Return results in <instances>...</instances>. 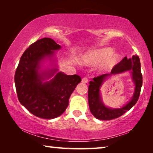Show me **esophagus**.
Wrapping results in <instances>:
<instances>
[{
  "mask_svg": "<svg viewBox=\"0 0 153 153\" xmlns=\"http://www.w3.org/2000/svg\"><path fill=\"white\" fill-rule=\"evenodd\" d=\"M88 82V77H84L82 79V82L84 83V84H86Z\"/></svg>",
  "mask_w": 153,
  "mask_h": 153,
  "instance_id": "esophagus-1",
  "label": "esophagus"
}]
</instances>
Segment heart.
I'll return each mask as SVG.
<instances>
[{
	"label": "heart",
	"instance_id": "obj_1",
	"mask_svg": "<svg viewBox=\"0 0 153 153\" xmlns=\"http://www.w3.org/2000/svg\"><path fill=\"white\" fill-rule=\"evenodd\" d=\"M113 50L110 47L95 49L85 53L82 57V63L84 65H97L102 62L105 68H111L116 65L120 60L117 53H113Z\"/></svg>",
	"mask_w": 153,
	"mask_h": 153
}]
</instances>
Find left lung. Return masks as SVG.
<instances>
[{"label":"left lung","instance_id":"obj_1","mask_svg":"<svg viewBox=\"0 0 153 153\" xmlns=\"http://www.w3.org/2000/svg\"><path fill=\"white\" fill-rule=\"evenodd\" d=\"M126 71H131L132 78L135 84V90L130 102L120 109L107 108L102 102L100 94V87L107 77L114 74L120 73ZM142 85L140 61L138 55H133L128 59L125 56L120 63L113 67L111 74H102L95 77L90 82L88 87V103L90 112L96 118L100 120H111L123 115L127 111L135 105L138 100Z\"/></svg>","mask_w":153,"mask_h":153}]
</instances>
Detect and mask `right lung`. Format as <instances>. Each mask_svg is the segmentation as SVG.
I'll return each instance as SVG.
<instances>
[{
    "instance_id": "1",
    "label": "right lung",
    "mask_w": 153,
    "mask_h": 153,
    "mask_svg": "<svg viewBox=\"0 0 153 153\" xmlns=\"http://www.w3.org/2000/svg\"><path fill=\"white\" fill-rule=\"evenodd\" d=\"M61 46L49 38L38 40L23 53L15 74V84L19 102L31 113L42 119H54L60 116L69 105V98L81 77L77 75L67 76L58 71L40 70L41 61L53 57L54 51Z\"/></svg>"
}]
</instances>
